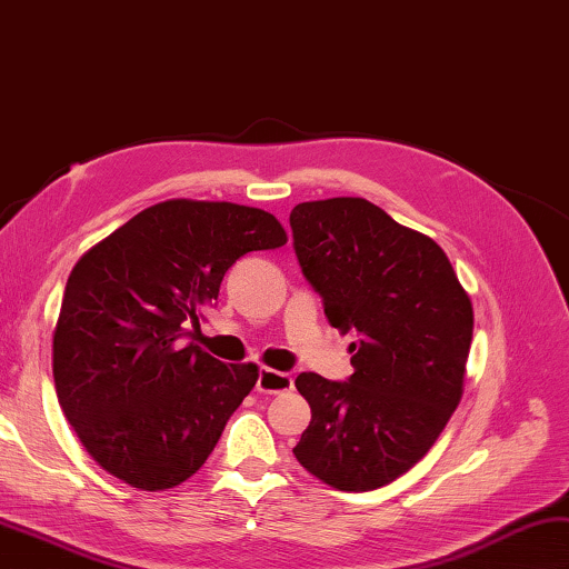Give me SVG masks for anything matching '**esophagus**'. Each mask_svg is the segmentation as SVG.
<instances>
[{"label": "esophagus", "mask_w": 569, "mask_h": 569, "mask_svg": "<svg viewBox=\"0 0 569 569\" xmlns=\"http://www.w3.org/2000/svg\"><path fill=\"white\" fill-rule=\"evenodd\" d=\"M292 377L274 369H260V377H257V391L260 393H284L292 391Z\"/></svg>", "instance_id": "1"}]
</instances>
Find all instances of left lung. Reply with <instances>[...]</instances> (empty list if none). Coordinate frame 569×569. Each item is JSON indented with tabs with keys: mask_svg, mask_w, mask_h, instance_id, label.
I'll return each instance as SVG.
<instances>
[{
	"mask_svg": "<svg viewBox=\"0 0 569 569\" xmlns=\"http://www.w3.org/2000/svg\"><path fill=\"white\" fill-rule=\"evenodd\" d=\"M289 224L329 325L357 337L349 381L297 377L312 421L295 458L337 490H377L431 451L460 403L473 305L441 244L369 200L299 202Z\"/></svg>",
	"mask_w": 569,
	"mask_h": 569,
	"instance_id": "8db88e82",
	"label": "left lung"
}]
</instances>
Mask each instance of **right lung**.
<instances>
[{"label":"right lung","mask_w":569,"mask_h":569,"mask_svg":"<svg viewBox=\"0 0 569 569\" xmlns=\"http://www.w3.org/2000/svg\"><path fill=\"white\" fill-rule=\"evenodd\" d=\"M284 242L272 212L176 198L79 257L51 369L63 416L106 473L156 492L202 468L260 369L222 363L186 339L234 260Z\"/></svg>","instance_id":"obj_1"}]
</instances>
